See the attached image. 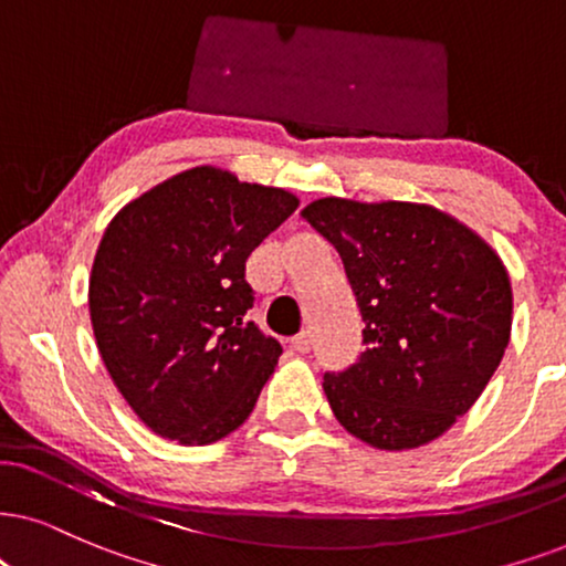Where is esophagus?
I'll use <instances>...</instances> for the list:
<instances>
[{
  "mask_svg": "<svg viewBox=\"0 0 566 566\" xmlns=\"http://www.w3.org/2000/svg\"><path fill=\"white\" fill-rule=\"evenodd\" d=\"M311 347H313V339H311V332H300L297 336H292V349H295V353H311Z\"/></svg>",
  "mask_w": 566,
  "mask_h": 566,
  "instance_id": "esophagus-1",
  "label": "esophagus"
}]
</instances>
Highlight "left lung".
Segmentation results:
<instances>
[{
    "label": "left lung",
    "mask_w": 566,
    "mask_h": 566,
    "mask_svg": "<svg viewBox=\"0 0 566 566\" xmlns=\"http://www.w3.org/2000/svg\"><path fill=\"white\" fill-rule=\"evenodd\" d=\"M303 217L339 253L366 324L353 366L324 374L336 420L389 452L439 439L510 345L502 259L431 206L321 198Z\"/></svg>",
    "instance_id": "left-lung-1"
}]
</instances>
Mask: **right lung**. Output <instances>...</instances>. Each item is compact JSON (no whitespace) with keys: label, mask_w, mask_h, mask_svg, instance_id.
I'll use <instances>...</instances> for the list:
<instances>
[{"label":"right lung","mask_w":566,"mask_h":566,"mask_svg":"<svg viewBox=\"0 0 566 566\" xmlns=\"http://www.w3.org/2000/svg\"><path fill=\"white\" fill-rule=\"evenodd\" d=\"M297 203L196 167L109 221L91 271V324L114 386L154 433L211 443L253 412L282 345L248 321L245 263Z\"/></svg>","instance_id":"1"}]
</instances>
